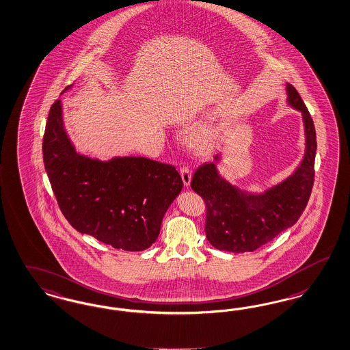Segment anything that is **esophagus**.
<instances>
[{"label": "esophagus", "mask_w": 350, "mask_h": 350, "mask_svg": "<svg viewBox=\"0 0 350 350\" xmlns=\"http://www.w3.org/2000/svg\"><path fill=\"white\" fill-rule=\"evenodd\" d=\"M180 173H181L182 181L185 186H189L190 182H191V170L189 167H182L180 169Z\"/></svg>", "instance_id": "esophagus-1"}]
</instances>
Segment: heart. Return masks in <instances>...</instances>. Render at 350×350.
<instances>
[{
    "label": "heart",
    "mask_w": 350,
    "mask_h": 350,
    "mask_svg": "<svg viewBox=\"0 0 350 350\" xmlns=\"http://www.w3.org/2000/svg\"><path fill=\"white\" fill-rule=\"evenodd\" d=\"M193 145L199 151H206L212 147L213 144V134L209 129H202L195 133L191 138Z\"/></svg>",
    "instance_id": "heart-1"
}]
</instances>
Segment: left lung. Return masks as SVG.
<instances>
[{
	"mask_svg": "<svg viewBox=\"0 0 350 350\" xmlns=\"http://www.w3.org/2000/svg\"><path fill=\"white\" fill-rule=\"evenodd\" d=\"M287 96L289 106L302 113L306 137L301 164L291 177L256 195L222 178L215 161L205 163L193 173L191 187L203 198L206 208L205 235L219 251L254 252L293 226L309 202L317 151L315 128L301 96L291 84H287Z\"/></svg>",
	"mask_w": 350,
	"mask_h": 350,
	"instance_id": "8db88e82",
	"label": "left lung"
}]
</instances>
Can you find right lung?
<instances>
[{"instance_id": "obj_1", "label": "right lung", "mask_w": 350, "mask_h": 350, "mask_svg": "<svg viewBox=\"0 0 350 350\" xmlns=\"http://www.w3.org/2000/svg\"><path fill=\"white\" fill-rule=\"evenodd\" d=\"M42 155L63 216L79 232L116 250L151 247L183 186L173 165L151 159L100 161L77 154L63 126L61 99L49 111Z\"/></svg>"}]
</instances>
